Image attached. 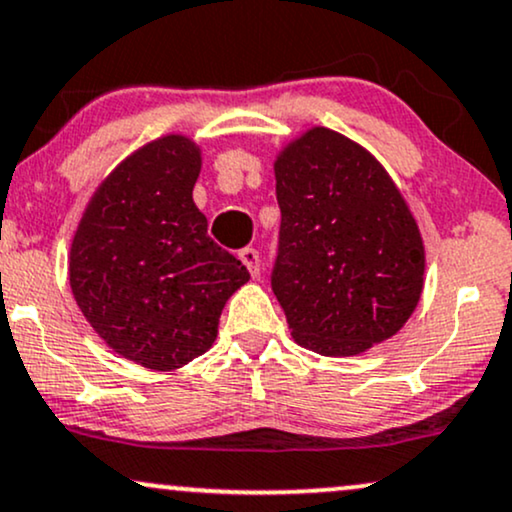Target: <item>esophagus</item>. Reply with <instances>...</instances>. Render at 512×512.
Masks as SVG:
<instances>
[{
	"label": "esophagus",
	"mask_w": 512,
	"mask_h": 512,
	"mask_svg": "<svg viewBox=\"0 0 512 512\" xmlns=\"http://www.w3.org/2000/svg\"><path fill=\"white\" fill-rule=\"evenodd\" d=\"M239 258H242V263L246 268H249L251 277H258L261 273V256H258L256 249H242L239 251Z\"/></svg>",
	"instance_id": "obj_1"
}]
</instances>
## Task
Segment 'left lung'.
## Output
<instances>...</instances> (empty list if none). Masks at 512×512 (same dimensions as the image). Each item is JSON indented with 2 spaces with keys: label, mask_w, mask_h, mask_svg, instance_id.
Returning a JSON list of instances; mask_svg holds the SVG:
<instances>
[{
  "label": "left lung",
  "mask_w": 512,
  "mask_h": 512,
  "mask_svg": "<svg viewBox=\"0 0 512 512\" xmlns=\"http://www.w3.org/2000/svg\"><path fill=\"white\" fill-rule=\"evenodd\" d=\"M280 246L270 285L294 342L358 356L394 337L425 287L420 227L382 163L311 128L275 161Z\"/></svg>",
  "instance_id": "obj_1"
}]
</instances>
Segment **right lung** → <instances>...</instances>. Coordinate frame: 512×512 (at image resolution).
I'll return each mask as SVG.
<instances>
[{"label": "right lung", "mask_w": 512, "mask_h": 512, "mask_svg": "<svg viewBox=\"0 0 512 512\" xmlns=\"http://www.w3.org/2000/svg\"><path fill=\"white\" fill-rule=\"evenodd\" d=\"M201 149L166 135L132 151L97 187L68 258L75 301L118 356L175 370L211 349L249 270L208 237L192 199Z\"/></svg>", "instance_id": "1"}]
</instances>
